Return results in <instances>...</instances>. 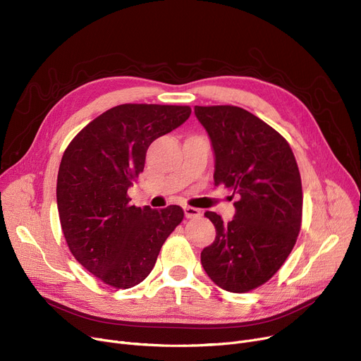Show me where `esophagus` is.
Instances as JSON below:
<instances>
[{
	"label": "esophagus",
	"instance_id": "1",
	"mask_svg": "<svg viewBox=\"0 0 361 361\" xmlns=\"http://www.w3.org/2000/svg\"><path fill=\"white\" fill-rule=\"evenodd\" d=\"M184 214H185L187 219H195V218L202 216V211L196 209V207H192V206H185L184 207Z\"/></svg>",
	"mask_w": 361,
	"mask_h": 361
}]
</instances>
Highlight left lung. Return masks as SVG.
<instances>
[{
  "label": "left lung",
  "mask_w": 361,
  "mask_h": 361,
  "mask_svg": "<svg viewBox=\"0 0 361 361\" xmlns=\"http://www.w3.org/2000/svg\"><path fill=\"white\" fill-rule=\"evenodd\" d=\"M215 152V185L238 199L235 216L224 222L206 212L216 228L203 249L202 267L218 287L249 293L268 282L290 256L302 216V190L293 150L279 133L234 105L195 106Z\"/></svg>",
  "instance_id": "left-lung-1"
}]
</instances>
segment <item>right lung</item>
<instances>
[{
  "label": "right lung",
  "instance_id": "right-lung-1",
  "mask_svg": "<svg viewBox=\"0 0 361 361\" xmlns=\"http://www.w3.org/2000/svg\"><path fill=\"white\" fill-rule=\"evenodd\" d=\"M187 105L123 104L82 128L61 158L56 204L71 255L112 288H131L154 269L162 244L183 221L177 204L136 207L127 195L155 139L181 126Z\"/></svg>",
  "mask_w": 361,
  "mask_h": 361
}]
</instances>
